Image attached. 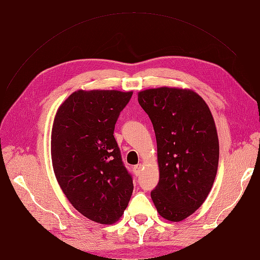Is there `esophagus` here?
<instances>
[{"label":"esophagus","instance_id":"34e87169","mask_svg":"<svg viewBox=\"0 0 260 260\" xmlns=\"http://www.w3.org/2000/svg\"><path fill=\"white\" fill-rule=\"evenodd\" d=\"M141 169H142V165H136V166L133 167V171H135L136 176H140V174H141Z\"/></svg>","mask_w":260,"mask_h":260}]
</instances>
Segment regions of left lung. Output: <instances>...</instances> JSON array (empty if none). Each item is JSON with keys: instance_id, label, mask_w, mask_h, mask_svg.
<instances>
[{"instance_id": "obj_1", "label": "left lung", "mask_w": 260, "mask_h": 260, "mask_svg": "<svg viewBox=\"0 0 260 260\" xmlns=\"http://www.w3.org/2000/svg\"><path fill=\"white\" fill-rule=\"evenodd\" d=\"M157 142L159 181L151 192L158 214L181 221L199 209L217 175L219 142L214 118L198 93L176 88L138 94Z\"/></svg>"}]
</instances>
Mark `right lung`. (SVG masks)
<instances>
[{
	"instance_id": "add662e5",
	"label": "right lung",
	"mask_w": 260,
	"mask_h": 260,
	"mask_svg": "<svg viewBox=\"0 0 260 260\" xmlns=\"http://www.w3.org/2000/svg\"><path fill=\"white\" fill-rule=\"evenodd\" d=\"M132 92L76 91L60 105L52 129V162L72 205L93 221L111 224L133 191L114 130Z\"/></svg>"
}]
</instances>
